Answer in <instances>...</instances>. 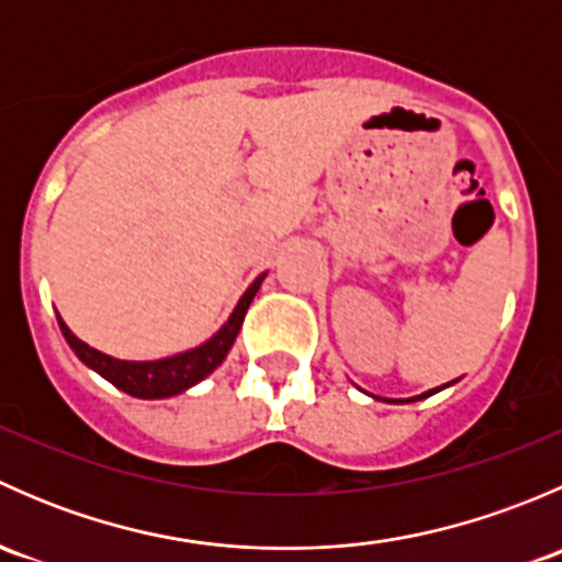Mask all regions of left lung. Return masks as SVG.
Masks as SVG:
<instances>
[{"label":"left lung","instance_id":"8db88e82","mask_svg":"<svg viewBox=\"0 0 562 562\" xmlns=\"http://www.w3.org/2000/svg\"><path fill=\"white\" fill-rule=\"evenodd\" d=\"M429 394H435V391H429ZM429 394H422V396H416V400H424V396H429Z\"/></svg>","mask_w":562,"mask_h":562}]
</instances>
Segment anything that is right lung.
Wrapping results in <instances>:
<instances>
[{"instance_id":"add662e5","label":"right lung","mask_w":562,"mask_h":562,"mask_svg":"<svg viewBox=\"0 0 562 562\" xmlns=\"http://www.w3.org/2000/svg\"><path fill=\"white\" fill-rule=\"evenodd\" d=\"M260 282H263V277H258V280L249 285V291L241 296V302L236 304L234 315L228 317V323H225V326L220 328L209 342H203L201 348L187 350V353L171 356V359H162V361L111 359V356L100 353V350L89 348L87 342H81V339L65 326L61 317H59V328L61 334H65L67 345L76 350L78 359H81L87 367H92L94 372H100L108 383L122 389L124 394L138 396V400H162V396L181 394L184 389L195 386L198 381H203V378H206L209 372L225 359V353H228L231 345H234L236 334H239L241 323H245L249 302H252L255 293H258Z\"/></svg>"}]
</instances>
